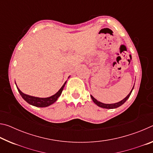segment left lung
Masks as SVG:
<instances>
[{
    "instance_id": "obj_1",
    "label": "left lung",
    "mask_w": 153,
    "mask_h": 153,
    "mask_svg": "<svg viewBox=\"0 0 153 153\" xmlns=\"http://www.w3.org/2000/svg\"><path fill=\"white\" fill-rule=\"evenodd\" d=\"M134 86L132 88V89H131V90L130 91V92L129 93V94L127 96V97L125 98H123L122 100H121V101H120V102H116V103H113V104H105V103H102V102H100L99 101H98V100L96 99V98H94V97H93L92 95H90V97H91L92 99L93 100V102H94L97 106H98V107L104 108H117L119 107H120L121 105H122L123 103L125 102L126 100L128 99L129 97V96L131 95V92H132V90L134 89Z\"/></svg>"
}]
</instances>
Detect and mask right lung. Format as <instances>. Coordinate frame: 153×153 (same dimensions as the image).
Here are the masks:
<instances>
[{
  "label": "right lung",
  "instance_id": "1",
  "mask_svg": "<svg viewBox=\"0 0 153 153\" xmlns=\"http://www.w3.org/2000/svg\"><path fill=\"white\" fill-rule=\"evenodd\" d=\"M66 82L67 81L64 83L63 86L61 88L60 90H59L55 94H54L53 96H51V97H47V98H39V97H32V96H30L23 93L19 88H18L17 86V88L18 90V91H19L20 95L22 96V97L24 98V99L27 103H29L30 105H32L33 106H35V107H48V106H50L52 104H53L54 102L56 101V100L58 99V98L61 96Z\"/></svg>",
  "mask_w": 153,
  "mask_h": 153
}]
</instances>
